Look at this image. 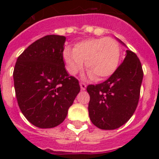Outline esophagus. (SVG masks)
<instances>
[{
  "label": "esophagus",
  "instance_id": "1",
  "mask_svg": "<svg viewBox=\"0 0 159 159\" xmlns=\"http://www.w3.org/2000/svg\"><path fill=\"white\" fill-rule=\"evenodd\" d=\"M80 87H81V90L82 91H84V90H86V88H87V85L85 84L84 82H80Z\"/></svg>",
  "mask_w": 159,
  "mask_h": 159
}]
</instances>
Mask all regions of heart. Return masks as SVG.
Listing matches in <instances>:
<instances>
[{
	"instance_id": "heart-1",
	"label": "heart",
	"mask_w": 159,
	"mask_h": 159,
	"mask_svg": "<svg viewBox=\"0 0 159 159\" xmlns=\"http://www.w3.org/2000/svg\"><path fill=\"white\" fill-rule=\"evenodd\" d=\"M120 47L114 39H88L75 44L74 48H66L63 59L70 74L76 75L84 66L91 77L102 81L111 77L120 62Z\"/></svg>"
}]
</instances>
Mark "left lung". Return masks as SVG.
<instances>
[{
  "label": "left lung",
  "mask_w": 159,
  "mask_h": 159,
  "mask_svg": "<svg viewBox=\"0 0 159 159\" xmlns=\"http://www.w3.org/2000/svg\"><path fill=\"white\" fill-rule=\"evenodd\" d=\"M126 57L105 82L88 85V112L92 124L102 129H115L130 119L138 106L143 72L135 53Z\"/></svg>",
  "instance_id": "1"
}]
</instances>
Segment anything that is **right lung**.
Wrapping results in <instances>:
<instances>
[{
  "label": "right lung",
  "instance_id": "add662e5",
  "mask_svg": "<svg viewBox=\"0 0 159 159\" xmlns=\"http://www.w3.org/2000/svg\"><path fill=\"white\" fill-rule=\"evenodd\" d=\"M66 38L46 35L31 43L17 58L13 72L19 107L36 127H56L80 92L79 82L65 68Z\"/></svg>",
  "mask_w": 159,
  "mask_h": 159
}]
</instances>
